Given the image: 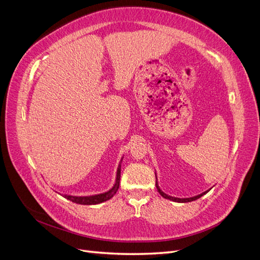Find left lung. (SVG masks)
<instances>
[{
	"label": "left lung",
	"mask_w": 260,
	"mask_h": 260,
	"mask_svg": "<svg viewBox=\"0 0 260 260\" xmlns=\"http://www.w3.org/2000/svg\"><path fill=\"white\" fill-rule=\"evenodd\" d=\"M156 187H157V191L159 192V194L162 196V198H165V199H167V200H170V201H174V202H178V203H187V202H192V201H195V200H198V199H200V198H202V196L204 195V194H206L208 191H206V192H204V193H202V194H200V195H196V196H194V198H190V199H177V198H172V196H168L167 194H165L160 188H159V186H158V184H157V181H156Z\"/></svg>",
	"instance_id": "left-lung-1"
}]
</instances>
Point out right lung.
I'll use <instances>...</instances> for the list:
<instances>
[{
	"label": "right lung",
	"mask_w": 260,
	"mask_h": 260,
	"mask_svg": "<svg viewBox=\"0 0 260 260\" xmlns=\"http://www.w3.org/2000/svg\"><path fill=\"white\" fill-rule=\"evenodd\" d=\"M119 182H120V167L117 170V178H116V183L112 190H109L106 193L99 194V195H92V196H70L65 195V198L69 201H72L77 204H81V205H95V204H100L102 202H105L107 200H111L113 196L116 194V192L119 188Z\"/></svg>",
	"instance_id": "right-lung-1"
}]
</instances>
